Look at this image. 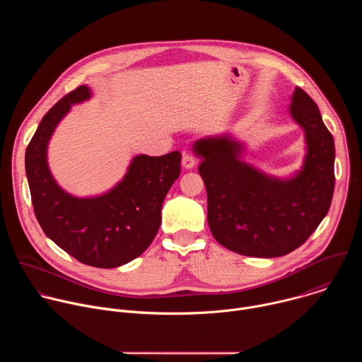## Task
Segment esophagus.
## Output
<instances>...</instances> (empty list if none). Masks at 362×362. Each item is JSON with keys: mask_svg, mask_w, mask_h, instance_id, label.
<instances>
[{"mask_svg": "<svg viewBox=\"0 0 362 362\" xmlns=\"http://www.w3.org/2000/svg\"><path fill=\"white\" fill-rule=\"evenodd\" d=\"M194 165H196V159L193 158V154L185 151L183 156H182V166L185 169H192Z\"/></svg>", "mask_w": 362, "mask_h": 362, "instance_id": "obj_1", "label": "esophagus"}]
</instances>
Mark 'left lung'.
Returning <instances> with one entry per match:
<instances>
[{
  "label": "left lung",
  "instance_id": "obj_1",
  "mask_svg": "<svg viewBox=\"0 0 362 362\" xmlns=\"http://www.w3.org/2000/svg\"><path fill=\"white\" fill-rule=\"evenodd\" d=\"M303 129V166L276 179L240 159L243 146L230 136L204 137L193 144L208 193V223L226 249L245 256L276 257L299 247L314 233L331 206L335 175L334 139L317 103L296 87L289 107Z\"/></svg>",
  "mask_w": 362,
  "mask_h": 362
}]
</instances>
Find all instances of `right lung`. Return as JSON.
Listing matches in <instances>:
<instances>
[{"label":"right lung","mask_w":362,"mask_h":362,"mask_svg":"<svg viewBox=\"0 0 362 362\" xmlns=\"http://www.w3.org/2000/svg\"><path fill=\"white\" fill-rule=\"evenodd\" d=\"M91 97L80 86L51 107L25 150V173L35 218L44 233L81 264L117 268L140 256L162 223L163 200L180 175V153L139 154L110 192L76 197L51 175L47 146L71 105Z\"/></svg>","instance_id":"1"}]
</instances>
